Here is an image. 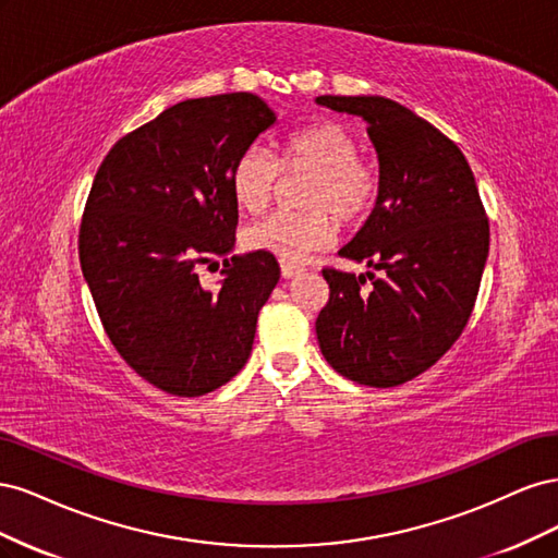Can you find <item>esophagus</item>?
I'll use <instances>...</instances> for the list:
<instances>
[{
	"label": "esophagus",
	"instance_id": "34e87169",
	"mask_svg": "<svg viewBox=\"0 0 558 558\" xmlns=\"http://www.w3.org/2000/svg\"><path fill=\"white\" fill-rule=\"evenodd\" d=\"M300 272H302L300 265L289 263V260H281V277H283V279H291V277H295V275H300Z\"/></svg>",
	"mask_w": 558,
	"mask_h": 558
}]
</instances>
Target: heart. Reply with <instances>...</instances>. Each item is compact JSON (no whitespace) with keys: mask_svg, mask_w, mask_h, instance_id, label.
I'll return each instance as SVG.
<instances>
[{"mask_svg":"<svg viewBox=\"0 0 558 558\" xmlns=\"http://www.w3.org/2000/svg\"><path fill=\"white\" fill-rule=\"evenodd\" d=\"M356 134L335 121H318L289 132L277 158L253 146L232 167V195L246 214H260L272 202L281 172L310 179L302 193L307 211H279L248 228L246 246L281 260H302L337 238V218L361 223L375 211L381 172L373 158L359 154Z\"/></svg>","mask_w":558,"mask_h":558,"instance_id":"1","label":"heart"}]
</instances>
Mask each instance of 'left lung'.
Wrapping results in <instances>:
<instances>
[{
  "label": "left lung",
  "instance_id": "left-lung-1",
  "mask_svg": "<svg viewBox=\"0 0 558 558\" xmlns=\"http://www.w3.org/2000/svg\"><path fill=\"white\" fill-rule=\"evenodd\" d=\"M361 116L379 156L381 195L340 256L379 269L324 267L330 298L316 318L320 353L342 377L375 388L426 373L459 340L488 256V218L461 148L408 107L377 95H320Z\"/></svg>",
  "mask_w": 558,
  "mask_h": 558
}]
</instances>
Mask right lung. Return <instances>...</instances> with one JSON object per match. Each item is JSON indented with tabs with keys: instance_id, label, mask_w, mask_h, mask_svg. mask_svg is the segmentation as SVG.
Here are the masks:
<instances>
[{
	"instance_id": "obj_1",
	"label": "right lung",
	"mask_w": 558,
	"mask_h": 558,
	"mask_svg": "<svg viewBox=\"0 0 558 558\" xmlns=\"http://www.w3.org/2000/svg\"><path fill=\"white\" fill-rule=\"evenodd\" d=\"M258 95L185 99L118 140L99 165L78 258L123 361L160 391L197 398L240 373L279 281L272 253H228L238 230L232 167L275 125ZM225 258L216 292L196 267Z\"/></svg>"
}]
</instances>
